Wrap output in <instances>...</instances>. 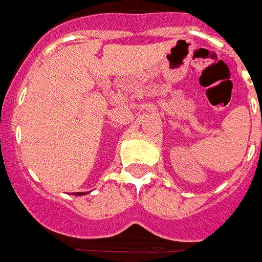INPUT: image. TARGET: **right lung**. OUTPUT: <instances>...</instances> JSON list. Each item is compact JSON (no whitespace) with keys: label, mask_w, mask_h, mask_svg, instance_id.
<instances>
[{"label":"right lung","mask_w":262,"mask_h":262,"mask_svg":"<svg viewBox=\"0 0 262 262\" xmlns=\"http://www.w3.org/2000/svg\"><path fill=\"white\" fill-rule=\"evenodd\" d=\"M74 195H77V196H79V195H86V192H75Z\"/></svg>","instance_id":"obj_1"}]
</instances>
